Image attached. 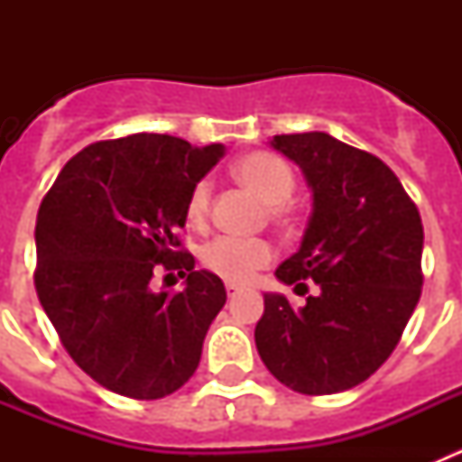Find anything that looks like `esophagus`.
I'll list each match as a JSON object with an SVG mask.
<instances>
[{"instance_id":"1","label":"esophagus","mask_w":462,"mask_h":462,"mask_svg":"<svg viewBox=\"0 0 462 462\" xmlns=\"http://www.w3.org/2000/svg\"><path fill=\"white\" fill-rule=\"evenodd\" d=\"M240 291H243V287H238V284H234V282H226V293H228V298H236Z\"/></svg>"}]
</instances>
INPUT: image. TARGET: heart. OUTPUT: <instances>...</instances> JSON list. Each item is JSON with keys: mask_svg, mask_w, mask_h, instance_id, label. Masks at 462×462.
Instances as JSON below:
<instances>
[{"mask_svg": "<svg viewBox=\"0 0 462 462\" xmlns=\"http://www.w3.org/2000/svg\"><path fill=\"white\" fill-rule=\"evenodd\" d=\"M234 175L261 201L271 206L275 219L287 217V203L296 189V175L280 157L271 152H252L234 164ZM187 219L203 224L210 212V182L199 180L187 196ZM203 266L228 282H247L259 268L273 261V245L261 238L219 236L203 250Z\"/></svg>", "mask_w": 462, "mask_h": 462, "instance_id": "1", "label": "heart"}]
</instances>
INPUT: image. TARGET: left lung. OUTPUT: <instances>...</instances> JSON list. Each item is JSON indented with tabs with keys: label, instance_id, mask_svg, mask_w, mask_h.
I'll list each match as a JSON object with an SVG mask.
<instances>
[{
	"label": "left lung",
	"instance_id": "obj_1",
	"mask_svg": "<svg viewBox=\"0 0 462 462\" xmlns=\"http://www.w3.org/2000/svg\"><path fill=\"white\" fill-rule=\"evenodd\" d=\"M271 145L312 189L300 250L275 275L296 287L312 280L317 291L303 308L263 293L256 349L291 391L340 393L377 373L421 298V215L393 171L365 150L324 132L282 134Z\"/></svg>",
	"mask_w": 462,
	"mask_h": 462
}]
</instances>
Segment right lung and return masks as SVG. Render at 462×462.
I'll use <instances>...</instances> for the list:
<instances>
[{
	"mask_svg": "<svg viewBox=\"0 0 462 462\" xmlns=\"http://www.w3.org/2000/svg\"><path fill=\"white\" fill-rule=\"evenodd\" d=\"M224 157L166 134H132L80 150L36 217L34 284L80 370L113 393L157 400L194 374L212 319L226 303L215 273L180 247L191 187ZM186 277L152 292V270Z\"/></svg>",
	"mask_w": 462,
	"mask_h": 462,
	"instance_id": "obj_1",
	"label": "right lung"
}]
</instances>
